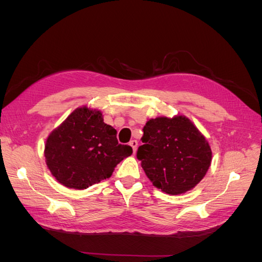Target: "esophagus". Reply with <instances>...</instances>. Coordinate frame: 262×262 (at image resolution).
I'll list each match as a JSON object with an SVG mask.
<instances>
[{"mask_svg": "<svg viewBox=\"0 0 262 262\" xmlns=\"http://www.w3.org/2000/svg\"><path fill=\"white\" fill-rule=\"evenodd\" d=\"M130 146L133 148V153H136V152H137V147H138V142H137V140H132V141L130 142Z\"/></svg>", "mask_w": 262, "mask_h": 262, "instance_id": "esophagus-1", "label": "esophagus"}]
</instances>
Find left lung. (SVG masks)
Here are the masks:
<instances>
[{"label": "left lung", "mask_w": 262, "mask_h": 262, "mask_svg": "<svg viewBox=\"0 0 262 262\" xmlns=\"http://www.w3.org/2000/svg\"><path fill=\"white\" fill-rule=\"evenodd\" d=\"M137 157L147 178L162 191L176 195L193 189L212 160L209 142L185 116L149 119Z\"/></svg>", "instance_id": "8db88e82"}]
</instances>
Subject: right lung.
<instances>
[{"instance_id":"obj_1","label":"right lung","mask_w":262,"mask_h":262,"mask_svg":"<svg viewBox=\"0 0 262 262\" xmlns=\"http://www.w3.org/2000/svg\"><path fill=\"white\" fill-rule=\"evenodd\" d=\"M132 154L119 144L117 131L104 122L99 110L75 109L46 141V163L61 185L83 190L113 175L116 166Z\"/></svg>"}]
</instances>
